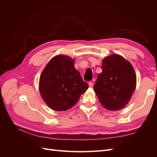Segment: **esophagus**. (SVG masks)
Here are the masks:
<instances>
[{
	"mask_svg": "<svg viewBox=\"0 0 157 157\" xmlns=\"http://www.w3.org/2000/svg\"><path fill=\"white\" fill-rule=\"evenodd\" d=\"M88 85H89V86H90V87L92 88V87H93V86H94V84H93V82H89Z\"/></svg>",
	"mask_w": 157,
	"mask_h": 157,
	"instance_id": "1",
	"label": "esophagus"
}]
</instances>
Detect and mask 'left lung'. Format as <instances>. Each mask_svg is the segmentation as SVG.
<instances>
[{
    "label": "left lung",
    "mask_w": 157,
    "mask_h": 157,
    "mask_svg": "<svg viewBox=\"0 0 157 157\" xmlns=\"http://www.w3.org/2000/svg\"><path fill=\"white\" fill-rule=\"evenodd\" d=\"M102 72L98 76L94 90L101 105L110 111L124 108L136 86V75L132 64L118 54L102 60Z\"/></svg>",
    "instance_id": "left-lung-1"
}]
</instances>
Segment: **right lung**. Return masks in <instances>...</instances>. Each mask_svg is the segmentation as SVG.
<instances>
[{
  "instance_id": "add662e5",
  "label": "right lung",
  "mask_w": 157,
  "mask_h": 157,
  "mask_svg": "<svg viewBox=\"0 0 157 157\" xmlns=\"http://www.w3.org/2000/svg\"><path fill=\"white\" fill-rule=\"evenodd\" d=\"M74 64L75 59L69 56H56L40 75V96L54 111H64L72 108L88 88Z\"/></svg>"
}]
</instances>
